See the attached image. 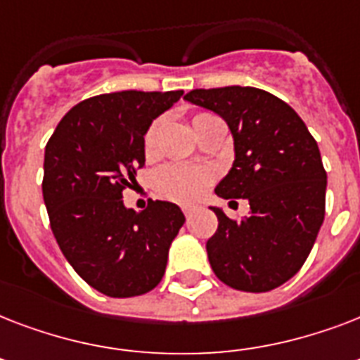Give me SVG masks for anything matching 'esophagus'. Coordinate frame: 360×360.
Listing matches in <instances>:
<instances>
[{"label":"esophagus","instance_id":"34e87169","mask_svg":"<svg viewBox=\"0 0 360 360\" xmlns=\"http://www.w3.org/2000/svg\"><path fill=\"white\" fill-rule=\"evenodd\" d=\"M183 213H185L186 219H191V217H192V209L191 207H183Z\"/></svg>","mask_w":360,"mask_h":360}]
</instances>
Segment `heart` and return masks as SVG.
<instances>
[{"label":"heart","mask_w":360,"mask_h":360,"mask_svg":"<svg viewBox=\"0 0 360 360\" xmlns=\"http://www.w3.org/2000/svg\"><path fill=\"white\" fill-rule=\"evenodd\" d=\"M214 120L213 114L200 112L192 115V127L196 132L202 130L205 123ZM160 129V120H155L147 127L143 134V153L153 155L157 149V134ZM214 181V174L202 166H188V164H166L155 174V188L162 198L169 202L192 205L200 202Z\"/></svg>","instance_id":"1"}]
</instances>
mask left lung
<instances>
[{
	"label": "left lung",
	"mask_w": 360,
	"mask_h": 360,
	"mask_svg": "<svg viewBox=\"0 0 360 360\" xmlns=\"http://www.w3.org/2000/svg\"><path fill=\"white\" fill-rule=\"evenodd\" d=\"M185 98L228 121L236 162L214 192L250 203L240 220L213 207L211 269L233 290H274L299 273L323 224L327 172L318 141L290 104L257 87L192 89Z\"/></svg>",
	"instance_id": "1"
}]
</instances>
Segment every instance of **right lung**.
I'll list each match as a JSON object with an SVG mask.
<instances>
[{
  "instance_id": "right-lung-1",
  "label": "right lung",
  "mask_w": 360,
  "mask_h": 360,
  "mask_svg": "<svg viewBox=\"0 0 360 360\" xmlns=\"http://www.w3.org/2000/svg\"><path fill=\"white\" fill-rule=\"evenodd\" d=\"M183 91H117L70 108L44 151L42 196L50 228L76 273L115 299L143 295L162 280L172 240L185 224L175 203L123 205L146 164L143 134Z\"/></svg>"
}]
</instances>
